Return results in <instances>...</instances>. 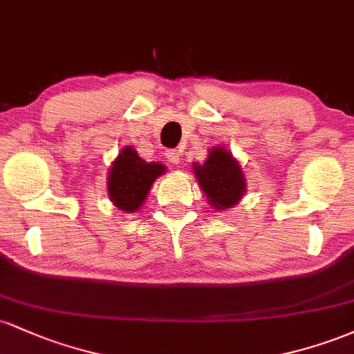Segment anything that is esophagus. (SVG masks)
Returning a JSON list of instances; mask_svg holds the SVG:
<instances>
[{
  "mask_svg": "<svg viewBox=\"0 0 354 354\" xmlns=\"http://www.w3.org/2000/svg\"><path fill=\"white\" fill-rule=\"evenodd\" d=\"M166 158H168V161L171 165H178L181 161V154L176 151V149H168L166 151Z\"/></svg>",
  "mask_w": 354,
  "mask_h": 354,
  "instance_id": "1",
  "label": "esophagus"
}]
</instances>
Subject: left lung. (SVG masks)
Returning a JSON list of instances; mask_svg holds the SVG:
<instances>
[{
    "mask_svg": "<svg viewBox=\"0 0 354 354\" xmlns=\"http://www.w3.org/2000/svg\"><path fill=\"white\" fill-rule=\"evenodd\" d=\"M193 173L213 209L233 208L245 196V173L239 161L225 146L209 148L205 163H193Z\"/></svg>",
    "mask_w": 354,
    "mask_h": 354,
    "instance_id": "1",
    "label": "left lung"
}]
</instances>
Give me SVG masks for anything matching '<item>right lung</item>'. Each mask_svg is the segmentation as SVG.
<instances>
[{
	"label": "right lung",
	"mask_w": 354,
	"mask_h": 354,
	"mask_svg": "<svg viewBox=\"0 0 354 354\" xmlns=\"http://www.w3.org/2000/svg\"><path fill=\"white\" fill-rule=\"evenodd\" d=\"M166 173L163 163H148L133 146H123L108 169V198L118 209L136 213L145 205L153 183Z\"/></svg>",
	"instance_id": "right-lung-1"
}]
</instances>
